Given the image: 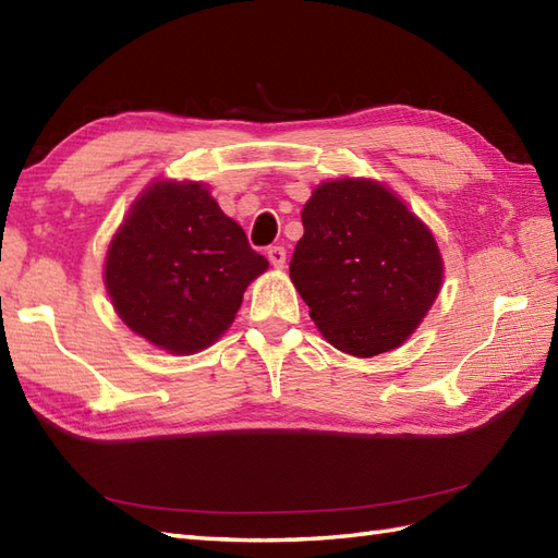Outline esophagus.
I'll return each instance as SVG.
<instances>
[{"mask_svg": "<svg viewBox=\"0 0 558 558\" xmlns=\"http://www.w3.org/2000/svg\"><path fill=\"white\" fill-rule=\"evenodd\" d=\"M286 258H288V252H286V246H270L268 248V260L276 268H282L286 266Z\"/></svg>", "mask_w": 558, "mask_h": 558, "instance_id": "34e87169", "label": "esophagus"}]
</instances>
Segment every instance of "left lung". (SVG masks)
<instances>
[{"mask_svg": "<svg viewBox=\"0 0 558 558\" xmlns=\"http://www.w3.org/2000/svg\"><path fill=\"white\" fill-rule=\"evenodd\" d=\"M290 278L330 345L374 357L402 345L441 290L432 230L384 184L336 180L314 189Z\"/></svg>", "mask_w": 558, "mask_h": 558, "instance_id": "1", "label": "left lung"}]
</instances>
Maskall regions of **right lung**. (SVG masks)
<instances>
[{"label": "right lung", "mask_w": 558, "mask_h": 558, "mask_svg": "<svg viewBox=\"0 0 558 558\" xmlns=\"http://www.w3.org/2000/svg\"><path fill=\"white\" fill-rule=\"evenodd\" d=\"M268 260L198 182H156L112 236L105 288L136 336L172 354L213 345Z\"/></svg>", "instance_id": "1"}]
</instances>
